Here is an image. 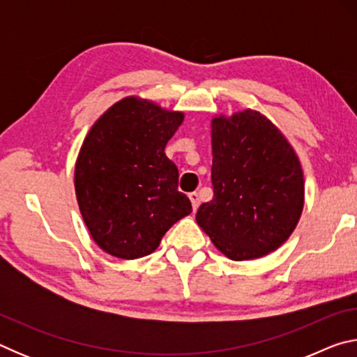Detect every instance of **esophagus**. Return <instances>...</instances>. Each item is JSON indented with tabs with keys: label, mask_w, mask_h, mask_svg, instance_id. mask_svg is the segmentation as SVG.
<instances>
[{
	"label": "esophagus",
	"mask_w": 357,
	"mask_h": 357,
	"mask_svg": "<svg viewBox=\"0 0 357 357\" xmlns=\"http://www.w3.org/2000/svg\"><path fill=\"white\" fill-rule=\"evenodd\" d=\"M189 198H190V203H192V209L197 211L198 206H200V197H198V193L197 192L189 193Z\"/></svg>",
	"instance_id": "1"
}]
</instances>
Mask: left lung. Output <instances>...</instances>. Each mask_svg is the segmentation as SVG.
<instances>
[{
	"label": "left lung",
	"instance_id": "1",
	"mask_svg": "<svg viewBox=\"0 0 357 357\" xmlns=\"http://www.w3.org/2000/svg\"><path fill=\"white\" fill-rule=\"evenodd\" d=\"M214 198L197 223L223 255L244 261L285 243L304 208V176L282 132L253 110L213 119Z\"/></svg>",
	"mask_w": 357,
	"mask_h": 357
}]
</instances>
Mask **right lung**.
<instances>
[{
  "mask_svg": "<svg viewBox=\"0 0 357 357\" xmlns=\"http://www.w3.org/2000/svg\"><path fill=\"white\" fill-rule=\"evenodd\" d=\"M181 112L126 98L102 114L82 144L75 193L84 223L102 250L123 259L153 253L173 223L192 213L178 190V167L165 146Z\"/></svg>",
  "mask_w": 357,
  "mask_h": 357,
  "instance_id": "add662e5",
  "label": "right lung"
}]
</instances>
